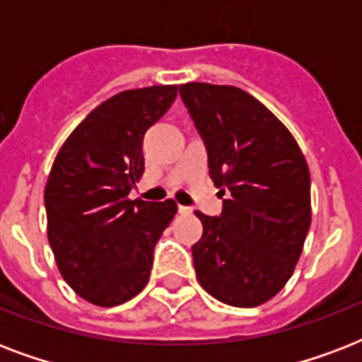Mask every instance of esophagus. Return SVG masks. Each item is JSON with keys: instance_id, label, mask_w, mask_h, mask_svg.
Instances as JSON below:
<instances>
[{"instance_id": "1", "label": "esophagus", "mask_w": 362, "mask_h": 362, "mask_svg": "<svg viewBox=\"0 0 362 362\" xmlns=\"http://www.w3.org/2000/svg\"><path fill=\"white\" fill-rule=\"evenodd\" d=\"M178 212H180V214H192V209H189V206H184V204H178Z\"/></svg>"}]
</instances>
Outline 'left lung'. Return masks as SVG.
Returning <instances> with one entry per match:
<instances>
[{
    "instance_id": "1",
    "label": "left lung",
    "mask_w": 362,
    "mask_h": 362,
    "mask_svg": "<svg viewBox=\"0 0 362 362\" xmlns=\"http://www.w3.org/2000/svg\"><path fill=\"white\" fill-rule=\"evenodd\" d=\"M180 98L209 153L220 216L195 212L199 284L220 303L252 308L281 291L308 235L310 170L297 141L261 101L235 86L187 82Z\"/></svg>"
}]
</instances>
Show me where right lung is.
Returning a JSON list of instances; mask_svg holds the SVG:
<instances>
[{
  "label": "right lung",
  "mask_w": 362,
  "mask_h": 362,
  "mask_svg": "<svg viewBox=\"0 0 362 362\" xmlns=\"http://www.w3.org/2000/svg\"><path fill=\"white\" fill-rule=\"evenodd\" d=\"M176 90L116 93L76 125L54 159L45 187L48 242L59 274L95 306H118L144 289L153 247L178 210L173 199H129L144 173V135Z\"/></svg>",
  "instance_id": "obj_1"
}]
</instances>
